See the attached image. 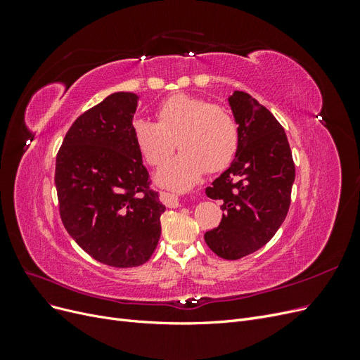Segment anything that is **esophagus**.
Returning <instances> with one entry per match:
<instances>
[{"instance_id": "obj_1", "label": "esophagus", "mask_w": 360, "mask_h": 360, "mask_svg": "<svg viewBox=\"0 0 360 360\" xmlns=\"http://www.w3.org/2000/svg\"><path fill=\"white\" fill-rule=\"evenodd\" d=\"M163 202L171 207V209H176V207L180 205L179 197L176 193H163Z\"/></svg>"}]
</instances>
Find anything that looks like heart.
<instances>
[{
    "instance_id": "heart-1",
    "label": "heart",
    "mask_w": 360,
    "mask_h": 360,
    "mask_svg": "<svg viewBox=\"0 0 360 360\" xmlns=\"http://www.w3.org/2000/svg\"><path fill=\"white\" fill-rule=\"evenodd\" d=\"M158 123L136 118L135 144L153 167L165 162L179 146L181 153L158 172L159 184L186 191L207 169H224L236 156L238 126L231 112L219 105L189 94H176L158 108Z\"/></svg>"
}]
</instances>
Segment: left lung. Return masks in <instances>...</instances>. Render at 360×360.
<instances>
[{
	"label": "left lung",
	"mask_w": 360,
	"mask_h": 360,
	"mask_svg": "<svg viewBox=\"0 0 360 360\" xmlns=\"http://www.w3.org/2000/svg\"><path fill=\"white\" fill-rule=\"evenodd\" d=\"M238 126L231 165L205 189L221 200L217 228L204 240L224 259H238L263 248L284 222L296 177L285 130L266 106L245 91L228 97Z\"/></svg>",
	"instance_id": "left-lung-1"
}]
</instances>
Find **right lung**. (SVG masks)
Masks as SVG:
<instances>
[{"mask_svg": "<svg viewBox=\"0 0 360 360\" xmlns=\"http://www.w3.org/2000/svg\"><path fill=\"white\" fill-rule=\"evenodd\" d=\"M138 99L112 93L79 115L56 162L64 228L90 257L122 269L148 261L165 212L134 139Z\"/></svg>", "mask_w": 360, "mask_h": 360, "instance_id": "1", "label": "right lung"}]
</instances>
